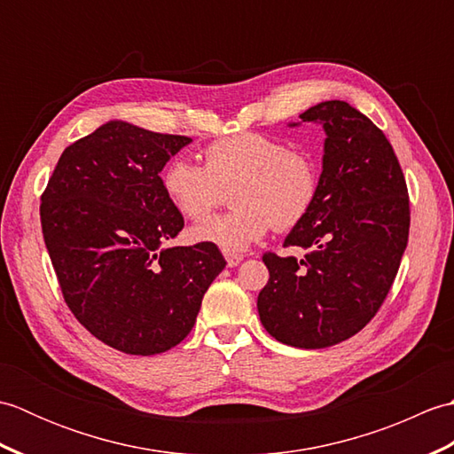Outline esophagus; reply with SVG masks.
Masks as SVG:
<instances>
[{
	"mask_svg": "<svg viewBox=\"0 0 454 454\" xmlns=\"http://www.w3.org/2000/svg\"><path fill=\"white\" fill-rule=\"evenodd\" d=\"M242 255H226V263L228 267H238L239 263H242Z\"/></svg>",
	"mask_w": 454,
	"mask_h": 454,
	"instance_id": "1",
	"label": "esophagus"
}]
</instances>
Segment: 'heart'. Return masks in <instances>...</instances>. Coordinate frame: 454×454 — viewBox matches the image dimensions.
I'll return each instance as SVG.
<instances>
[{"mask_svg": "<svg viewBox=\"0 0 454 454\" xmlns=\"http://www.w3.org/2000/svg\"><path fill=\"white\" fill-rule=\"evenodd\" d=\"M163 191L183 216H208L232 191L236 210L202 220L189 230L197 244L239 255L265 238L296 228L310 215L320 192V168L308 152L285 140L239 132L208 144L205 166L173 158L161 176Z\"/></svg>", "mask_w": 454, "mask_h": 454, "instance_id": "obj_1", "label": "heart"}]
</instances>
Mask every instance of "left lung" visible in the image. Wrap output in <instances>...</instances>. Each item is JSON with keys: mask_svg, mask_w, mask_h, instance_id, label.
<instances>
[{"mask_svg": "<svg viewBox=\"0 0 454 454\" xmlns=\"http://www.w3.org/2000/svg\"><path fill=\"white\" fill-rule=\"evenodd\" d=\"M301 119L325 132L317 200L285 239L306 255H263L257 310L277 341L324 349L359 333L382 306L408 246L410 199L390 142L361 111L324 101Z\"/></svg>", "mask_w": 454, "mask_h": 454, "instance_id": "left-lung-1", "label": "left lung"}]
</instances>
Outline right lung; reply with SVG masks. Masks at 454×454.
I'll list each match as a JSON object with an SVG mask.
<instances>
[{"label": "right lung", "mask_w": 454, "mask_h": 454, "mask_svg": "<svg viewBox=\"0 0 454 454\" xmlns=\"http://www.w3.org/2000/svg\"><path fill=\"white\" fill-rule=\"evenodd\" d=\"M189 142L109 121L62 152L43 192V236L64 301L122 353L156 355L185 340L226 267L216 246H163L185 222L160 171Z\"/></svg>", "instance_id": "add662e5"}]
</instances>
